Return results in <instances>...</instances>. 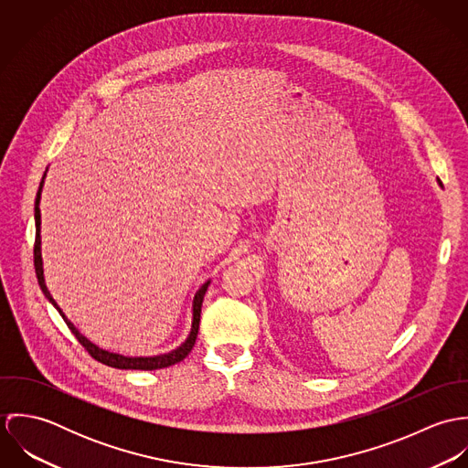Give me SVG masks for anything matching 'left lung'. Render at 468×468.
<instances>
[{"mask_svg": "<svg viewBox=\"0 0 468 468\" xmlns=\"http://www.w3.org/2000/svg\"><path fill=\"white\" fill-rule=\"evenodd\" d=\"M438 184H440V180H438Z\"/></svg>", "mask_w": 468, "mask_h": 468, "instance_id": "8db88e82", "label": "left lung"}]
</instances>
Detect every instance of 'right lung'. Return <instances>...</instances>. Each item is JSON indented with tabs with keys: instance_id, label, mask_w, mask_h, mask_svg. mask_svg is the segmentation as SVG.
<instances>
[{
	"instance_id": "add662e5",
	"label": "right lung",
	"mask_w": 468,
	"mask_h": 468,
	"mask_svg": "<svg viewBox=\"0 0 468 468\" xmlns=\"http://www.w3.org/2000/svg\"><path fill=\"white\" fill-rule=\"evenodd\" d=\"M48 171V169H47ZM47 171L43 175V180L39 184V191H37V197H36V207H34V219H36V245H34V267H36V275H37V282L45 293V297L54 304V308L61 314V317L65 319L69 332L75 335V338L82 344V347L95 358L99 360L101 364H106L110 367H117V369H142V371H153V369H162V367H169L173 364H178L182 362L193 349L195 342H197V336H198V330H200V314H201V303H203V295L210 284V281L203 282L200 286V290L195 293V299H193V324H191V332L187 335V338L173 351L169 353H162V355H154V356H124V355H119V353H112V351H106V349H101L99 346H95L93 342H90L84 335L80 334L69 321L67 319V315L63 314V310L58 306V303L54 301V297L50 295L48 288H47V282H45V270H43V258H41V210H39V201H41V191H43V184H45V176H47Z\"/></svg>"
}]
</instances>
